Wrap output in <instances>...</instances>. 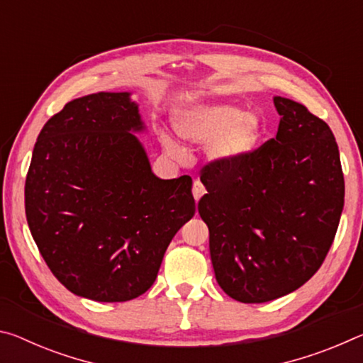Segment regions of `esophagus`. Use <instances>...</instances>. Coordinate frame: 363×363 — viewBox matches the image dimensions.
Listing matches in <instances>:
<instances>
[{
	"label": "esophagus",
	"mask_w": 363,
	"mask_h": 363,
	"mask_svg": "<svg viewBox=\"0 0 363 363\" xmlns=\"http://www.w3.org/2000/svg\"><path fill=\"white\" fill-rule=\"evenodd\" d=\"M192 194H194V199H195V201H199L201 196H203L205 194H206V189H205V186L203 184H201V181H194V187H192Z\"/></svg>",
	"instance_id": "obj_1"
}]
</instances>
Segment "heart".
<instances>
[{"instance_id": "obj_1", "label": "heart", "mask_w": 363, "mask_h": 363, "mask_svg": "<svg viewBox=\"0 0 363 363\" xmlns=\"http://www.w3.org/2000/svg\"><path fill=\"white\" fill-rule=\"evenodd\" d=\"M176 130L184 139L208 144V153L216 160H240L256 149L262 136V123L256 113H243L233 104H206L187 110L176 120ZM169 150L176 147L164 139Z\"/></svg>"}]
</instances>
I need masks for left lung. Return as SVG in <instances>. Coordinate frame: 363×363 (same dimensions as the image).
<instances>
[{
	"mask_svg": "<svg viewBox=\"0 0 363 363\" xmlns=\"http://www.w3.org/2000/svg\"><path fill=\"white\" fill-rule=\"evenodd\" d=\"M274 104L277 136L240 160L210 162L200 176L214 275L247 304L285 296L320 269L344 206L330 126L303 104L280 96Z\"/></svg>",
	"mask_w": 363,
	"mask_h": 363,
	"instance_id": "1",
	"label": "left lung"
}]
</instances>
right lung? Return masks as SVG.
<instances>
[{
	"mask_svg": "<svg viewBox=\"0 0 363 363\" xmlns=\"http://www.w3.org/2000/svg\"><path fill=\"white\" fill-rule=\"evenodd\" d=\"M130 93L65 104L43 126L26 179V214L43 259L77 296L123 303L153 285L192 219V177L160 179Z\"/></svg>",
	"mask_w": 363,
	"mask_h": 363,
	"instance_id": "right-lung-1",
	"label": "right lung"
}]
</instances>
